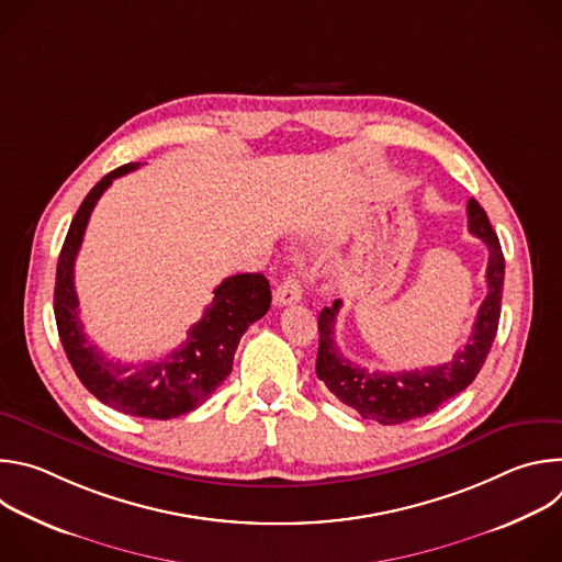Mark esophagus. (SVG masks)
I'll list each match as a JSON object with an SVG mask.
<instances>
[{
	"mask_svg": "<svg viewBox=\"0 0 562 562\" xmlns=\"http://www.w3.org/2000/svg\"><path fill=\"white\" fill-rule=\"evenodd\" d=\"M300 297H302V286H300V280H297L293 273H289V276L278 284V289L273 291V302H276V306L293 304V302H297Z\"/></svg>",
	"mask_w": 562,
	"mask_h": 562,
	"instance_id": "esophagus-1",
	"label": "esophagus"
}]
</instances>
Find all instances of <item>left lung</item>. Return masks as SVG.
<instances>
[{
    "instance_id": "obj_1",
    "label": "left lung",
    "mask_w": 562,
    "mask_h": 562,
    "mask_svg": "<svg viewBox=\"0 0 562 562\" xmlns=\"http://www.w3.org/2000/svg\"><path fill=\"white\" fill-rule=\"evenodd\" d=\"M467 217L469 233L483 239L490 249L487 297L477 308L469 342L464 345V349L456 351L449 362L395 373L367 371L364 367L345 358L336 345L334 329L342 302L336 300L334 306H325L319 311V347L315 373L338 400L356 409L364 420H375L380 425H400L434 414L447 400L464 391L473 382L477 371L483 369L498 331L505 258L498 235L494 233L485 209L473 198L467 202Z\"/></svg>"
}]
</instances>
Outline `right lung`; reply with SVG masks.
Listing matches in <instances>:
<instances>
[{"instance_id": "obj_1", "label": "right lung", "mask_w": 562, "mask_h": 562, "mask_svg": "<svg viewBox=\"0 0 562 562\" xmlns=\"http://www.w3.org/2000/svg\"><path fill=\"white\" fill-rule=\"evenodd\" d=\"M139 169V162H128L104 176L79 204L64 247L57 260L55 276V319L57 334L70 367L100 403L137 418L169 420L198 409L204 400L224 382L233 369V356L239 338L271 306V289L262 273H239L226 278L213 291V302L206 306L200 323L191 327L187 340L167 358L142 364H124L106 358L89 342L85 325L77 311L75 293V258L82 247L89 217L113 184L115 178Z\"/></svg>"}]
</instances>
